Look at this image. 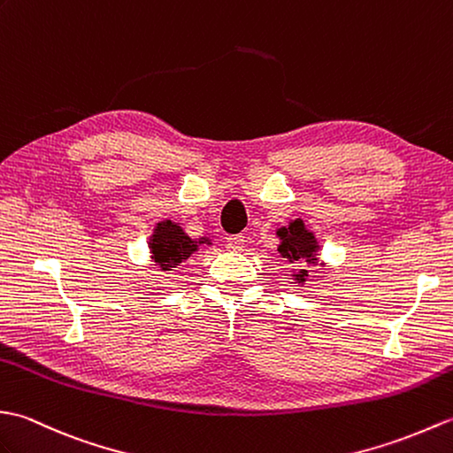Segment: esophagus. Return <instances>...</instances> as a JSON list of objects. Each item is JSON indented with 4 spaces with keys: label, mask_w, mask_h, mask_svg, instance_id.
I'll return each instance as SVG.
<instances>
[{
    "label": "esophagus",
    "mask_w": 453,
    "mask_h": 453,
    "mask_svg": "<svg viewBox=\"0 0 453 453\" xmlns=\"http://www.w3.org/2000/svg\"><path fill=\"white\" fill-rule=\"evenodd\" d=\"M244 242H246V240H244L242 234H234V236H228L226 238V246L230 250H234V252H242Z\"/></svg>",
    "instance_id": "34e87169"
}]
</instances>
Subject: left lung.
Returning a JSON list of instances; mask_svg holds the SVG:
<instances>
[{"mask_svg": "<svg viewBox=\"0 0 453 453\" xmlns=\"http://www.w3.org/2000/svg\"><path fill=\"white\" fill-rule=\"evenodd\" d=\"M277 236L280 238V244L277 248V252L280 257L288 259V264H310V265H318V250L319 244L314 236V233L304 226V223L300 219L293 220L288 226H283L277 230ZM324 265V264H321ZM296 283L303 285L308 271L306 269H298L296 273H293Z\"/></svg>", "mask_w": 453, "mask_h": 453, "instance_id": "8db88e82", "label": "left lung"}]
</instances>
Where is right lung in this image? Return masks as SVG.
Returning a JSON list of instances; mask_svg holds the SVG:
<instances>
[{"label":"right lung","mask_w":453,"mask_h":453,"mask_svg":"<svg viewBox=\"0 0 453 453\" xmlns=\"http://www.w3.org/2000/svg\"><path fill=\"white\" fill-rule=\"evenodd\" d=\"M203 244H211V240L189 238L182 226L168 219L157 223L153 236L149 238L150 259L160 267V271H173V267L182 264Z\"/></svg>","instance_id":"obj_1"}]
</instances>
